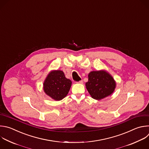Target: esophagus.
I'll return each instance as SVG.
<instances>
[{
  "label": "esophagus",
  "instance_id": "1",
  "mask_svg": "<svg viewBox=\"0 0 149 149\" xmlns=\"http://www.w3.org/2000/svg\"><path fill=\"white\" fill-rule=\"evenodd\" d=\"M77 83H78V84H82V83H83V81H82V80H81V81H79V82H77Z\"/></svg>",
  "mask_w": 149,
  "mask_h": 149
}]
</instances>
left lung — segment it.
Here are the masks:
<instances>
[{
	"mask_svg": "<svg viewBox=\"0 0 149 149\" xmlns=\"http://www.w3.org/2000/svg\"><path fill=\"white\" fill-rule=\"evenodd\" d=\"M86 88L93 99L101 100L110 96L115 91L116 82L106 70L92 71L88 74Z\"/></svg>",
	"mask_w": 149,
	"mask_h": 149,
	"instance_id": "obj_1",
	"label": "left lung"
}]
</instances>
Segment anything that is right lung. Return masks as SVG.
<instances>
[{
  "mask_svg": "<svg viewBox=\"0 0 149 149\" xmlns=\"http://www.w3.org/2000/svg\"><path fill=\"white\" fill-rule=\"evenodd\" d=\"M72 82L61 70H52L43 82L45 93L55 101H61L68 93Z\"/></svg>",
  "mask_w": 149,
  "mask_h": 149,
  "instance_id": "obj_1",
  "label": "right lung"
}]
</instances>
